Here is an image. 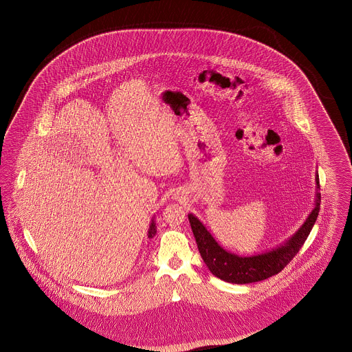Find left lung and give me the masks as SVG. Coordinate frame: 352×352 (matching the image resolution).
I'll list each match as a JSON object with an SVG mask.
<instances>
[{
    "instance_id": "8db88e82",
    "label": "left lung",
    "mask_w": 352,
    "mask_h": 352,
    "mask_svg": "<svg viewBox=\"0 0 352 352\" xmlns=\"http://www.w3.org/2000/svg\"><path fill=\"white\" fill-rule=\"evenodd\" d=\"M316 184L317 194L314 208L298 231L276 248L253 256H239L232 252L226 251L219 245L214 236L207 231L201 220L195 215L188 214L190 226L197 240L198 250L210 272L215 277L231 284H252L267 280L280 273L298 253L318 218L320 207L318 171L316 173Z\"/></svg>"
}]
</instances>
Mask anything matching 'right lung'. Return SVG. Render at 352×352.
Segmentation results:
<instances>
[{"label":"right lung","mask_w":352,"mask_h":352,"mask_svg":"<svg viewBox=\"0 0 352 352\" xmlns=\"http://www.w3.org/2000/svg\"><path fill=\"white\" fill-rule=\"evenodd\" d=\"M157 234V227H155V223H154V219L151 220V227H149V231H148V237L153 239Z\"/></svg>","instance_id":"1"}]
</instances>
